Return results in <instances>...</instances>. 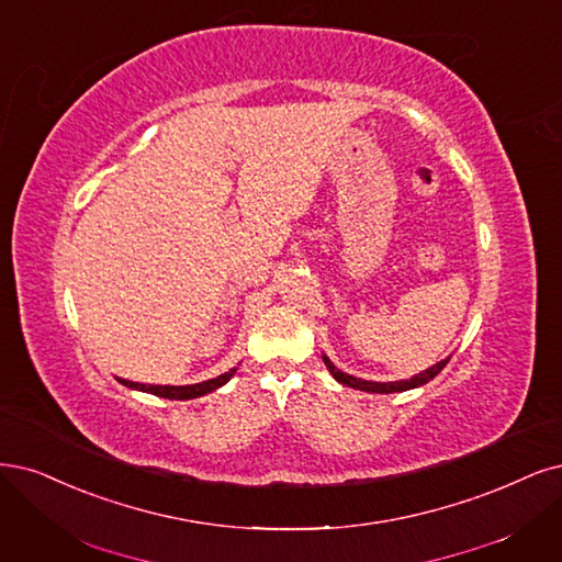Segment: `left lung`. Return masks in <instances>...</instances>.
<instances>
[{"label": "left lung", "instance_id": "left-lung-1", "mask_svg": "<svg viewBox=\"0 0 562 562\" xmlns=\"http://www.w3.org/2000/svg\"><path fill=\"white\" fill-rule=\"evenodd\" d=\"M449 360H451V358H443V360H439L437 364L428 367V370H425V372L414 374L412 379H402V381H389V383H381V381H364V379H358V376H353V374H346V372H341L339 367L323 353V362H325V367H327V372H330V374H333L341 385H348V389L364 391V393H404V391L418 389V385H425L428 381H432V379L443 370V367H447V362H449Z\"/></svg>", "mask_w": 562, "mask_h": 562}]
</instances>
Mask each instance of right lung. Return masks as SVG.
Listing matches in <instances>:
<instances>
[{"instance_id":"right-lung-1","label":"right lung","mask_w":562,"mask_h":562,"mask_svg":"<svg viewBox=\"0 0 562 562\" xmlns=\"http://www.w3.org/2000/svg\"><path fill=\"white\" fill-rule=\"evenodd\" d=\"M237 367H232L229 372L216 376V379H209L202 383H192V385H150V383H139V381H127V379H119L123 385L132 391H142V393H150V395H158V397H167V400H192V397H202L206 393H214L221 385H225L232 376H235Z\"/></svg>"}]
</instances>
